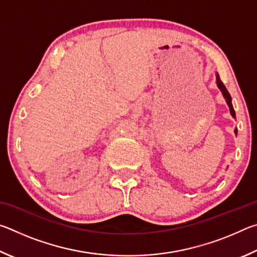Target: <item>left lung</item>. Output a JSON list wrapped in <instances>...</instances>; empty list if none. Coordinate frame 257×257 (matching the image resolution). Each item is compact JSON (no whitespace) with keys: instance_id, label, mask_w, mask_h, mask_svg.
I'll return each instance as SVG.
<instances>
[{"instance_id":"1","label":"left lung","mask_w":257,"mask_h":257,"mask_svg":"<svg viewBox=\"0 0 257 257\" xmlns=\"http://www.w3.org/2000/svg\"><path fill=\"white\" fill-rule=\"evenodd\" d=\"M216 84H217V86H219V88L222 90L223 96H224L225 99H227V104H228V106L230 108V113H231V115L234 118V116H236V113H234V110H233L232 104H231V96H230V94L228 93V90H227V88H225V86L223 85V82L221 81L219 75H216ZM234 133L237 134V129H234Z\"/></svg>"}]
</instances>
